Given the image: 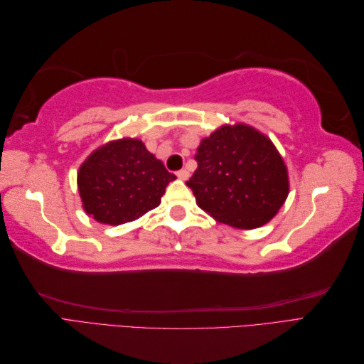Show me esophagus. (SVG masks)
Returning a JSON list of instances; mask_svg holds the SVG:
<instances>
[{
	"mask_svg": "<svg viewBox=\"0 0 364 364\" xmlns=\"http://www.w3.org/2000/svg\"><path fill=\"white\" fill-rule=\"evenodd\" d=\"M176 176H178V178H179V179H182V181H186V179H188L190 173L186 171V170H179L178 173H176Z\"/></svg>",
	"mask_w": 364,
	"mask_h": 364,
	"instance_id": "esophagus-1",
	"label": "esophagus"
}]
</instances>
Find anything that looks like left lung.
<instances>
[{"instance_id": "left-lung-1", "label": "left lung", "mask_w": 364, "mask_h": 364, "mask_svg": "<svg viewBox=\"0 0 364 364\" xmlns=\"http://www.w3.org/2000/svg\"><path fill=\"white\" fill-rule=\"evenodd\" d=\"M197 170L186 182L217 222L255 229L277 215L289 196L287 167L273 142L246 124L222 126L202 139Z\"/></svg>"}]
</instances>
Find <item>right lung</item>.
<instances>
[{
  "label": "right lung",
  "instance_id": "right-lung-1",
  "mask_svg": "<svg viewBox=\"0 0 364 364\" xmlns=\"http://www.w3.org/2000/svg\"><path fill=\"white\" fill-rule=\"evenodd\" d=\"M176 179L139 139L111 141L80 165L77 185L86 214L98 223L123 225L159 206Z\"/></svg>",
  "mask_w": 364,
  "mask_h": 364
}]
</instances>
